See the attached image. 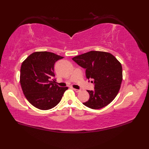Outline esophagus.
Segmentation results:
<instances>
[{
	"mask_svg": "<svg viewBox=\"0 0 149 149\" xmlns=\"http://www.w3.org/2000/svg\"><path fill=\"white\" fill-rule=\"evenodd\" d=\"M73 89L76 93H79V92L81 91V90H79V89H74V88H73Z\"/></svg>",
	"mask_w": 149,
	"mask_h": 149,
	"instance_id": "obj_1",
	"label": "esophagus"
}]
</instances>
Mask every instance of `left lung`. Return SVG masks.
<instances>
[{"label":"left lung","mask_w":149,"mask_h":149,"mask_svg":"<svg viewBox=\"0 0 149 149\" xmlns=\"http://www.w3.org/2000/svg\"><path fill=\"white\" fill-rule=\"evenodd\" d=\"M72 60L86 69L87 79L94 81V91L88 90L89 99L84 105L99 109L114 100L123 81L122 65L114 56L107 52L90 51Z\"/></svg>","instance_id":"8db88e82"}]
</instances>
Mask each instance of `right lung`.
I'll return each instance as SVG.
<instances>
[{"label": "right lung", "mask_w": 149, "mask_h": 149, "mask_svg": "<svg viewBox=\"0 0 149 149\" xmlns=\"http://www.w3.org/2000/svg\"><path fill=\"white\" fill-rule=\"evenodd\" d=\"M63 56L48 52L31 53L23 61L20 82L25 97L34 107L48 110L59 103L68 87H60L52 82L54 65Z\"/></svg>", "instance_id": "obj_1"}]
</instances>
